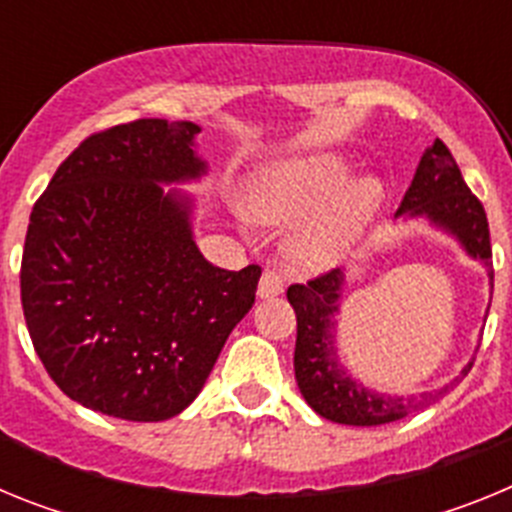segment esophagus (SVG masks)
Listing matches in <instances>:
<instances>
[{
  "mask_svg": "<svg viewBox=\"0 0 512 512\" xmlns=\"http://www.w3.org/2000/svg\"><path fill=\"white\" fill-rule=\"evenodd\" d=\"M284 292V279L277 269H264L259 282V297L261 300H271Z\"/></svg>",
  "mask_w": 512,
  "mask_h": 512,
  "instance_id": "obj_1",
  "label": "esophagus"
}]
</instances>
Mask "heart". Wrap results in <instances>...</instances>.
Wrapping results in <instances>:
<instances>
[{
	"instance_id": "1",
	"label": "heart",
	"mask_w": 512,
	"mask_h": 512,
	"mask_svg": "<svg viewBox=\"0 0 512 512\" xmlns=\"http://www.w3.org/2000/svg\"><path fill=\"white\" fill-rule=\"evenodd\" d=\"M346 174V161L336 153H307L261 176L253 207L264 223L292 225L310 212L289 241V256L300 269L336 261L382 200V187L374 179L343 185Z\"/></svg>"
}]
</instances>
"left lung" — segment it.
I'll return each instance as SVG.
<instances>
[{
    "mask_svg": "<svg viewBox=\"0 0 512 512\" xmlns=\"http://www.w3.org/2000/svg\"><path fill=\"white\" fill-rule=\"evenodd\" d=\"M428 217L433 225L451 233L464 246V251L479 259L492 274L490 225L482 202L472 194L467 182L461 179L454 156L443 140H433V146L423 153L413 182L402 197L397 217ZM343 289V271L333 269L328 274L310 279L307 284H292L287 289L289 305L297 315L295 343V377L302 397L312 410L325 420L343 425H382L395 423L413 410L431 405L441 392H428L420 400L379 395L354 382L338 366L333 348V315L338 312V300ZM474 361L461 369L467 377ZM459 382V379H456Z\"/></svg>",
    "mask_w": 512,
    "mask_h": 512,
    "instance_id": "obj_1",
    "label": "left lung"
}]
</instances>
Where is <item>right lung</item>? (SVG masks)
I'll return each mask as SVG.
<instances>
[{"label":"right lung","instance_id":"obj_1","mask_svg":"<svg viewBox=\"0 0 512 512\" xmlns=\"http://www.w3.org/2000/svg\"><path fill=\"white\" fill-rule=\"evenodd\" d=\"M194 122L156 117L81 140L30 212L20 295L35 354L63 395L153 423L200 395L261 266H212L192 202L158 182L205 174Z\"/></svg>","mask_w":512,"mask_h":512}]
</instances>
